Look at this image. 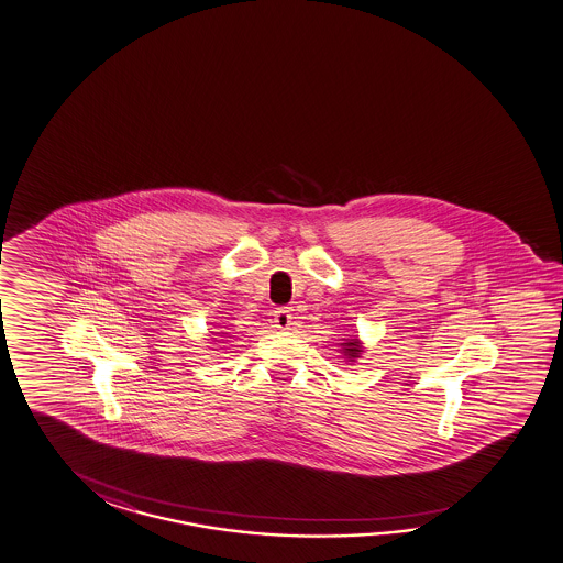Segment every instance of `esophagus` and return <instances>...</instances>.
Returning a JSON list of instances; mask_svg holds the SVG:
<instances>
[{"label": "esophagus", "instance_id": "34e87169", "mask_svg": "<svg viewBox=\"0 0 563 563\" xmlns=\"http://www.w3.org/2000/svg\"><path fill=\"white\" fill-rule=\"evenodd\" d=\"M292 314H290V308H278L275 310V327L276 329L287 330L292 324Z\"/></svg>", "mask_w": 563, "mask_h": 563}]
</instances>
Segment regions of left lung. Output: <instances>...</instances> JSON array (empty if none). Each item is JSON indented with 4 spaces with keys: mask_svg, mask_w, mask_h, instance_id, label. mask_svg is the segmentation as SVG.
Masks as SVG:
<instances>
[{
    "mask_svg": "<svg viewBox=\"0 0 563 563\" xmlns=\"http://www.w3.org/2000/svg\"><path fill=\"white\" fill-rule=\"evenodd\" d=\"M342 346H344V349H342V351H344V356H349V358H358V354H361V342H358V340H352V342H344V344H342Z\"/></svg>",
    "mask_w": 563,
    "mask_h": 563,
    "instance_id": "left-lung-1",
    "label": "left lung"
}]
</instances>
